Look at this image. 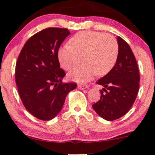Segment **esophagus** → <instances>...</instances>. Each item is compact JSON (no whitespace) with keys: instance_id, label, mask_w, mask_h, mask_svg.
Listing matches in <instances>:
<instances>
[{"instance_id":"obj_1","label":"esophagus","mask_w":155,"mask_h":155,"mask_svg":"<svg viewBox=\"0 0 155 155\" xmlns=\"http://www.w3.org/2000/svg\"><path fill=\"white\" fill-rule=\"evenodd\" d=\"M89 87L87 85H82V84H79L78 85V88L79 90H85V89H87Z\"/></svg>"}]
</instances>
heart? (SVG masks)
I'll list each match as a JSON object with an SVG mask.
<instances>
[{
    "mask_svg": "<svg viewBox=\"0 0 155 155\" xmlns=\"http://www.w3.org/2000/svg\"><path fill=\"white\" fill-rule=\"evenodd\" d=\"M71 46L59 48L58 61L65 70L76 66L83 56L84 65L71 71L68 77L78 83H84L95 75L103 76L111 71L117 61L118 44L115 38L100 31H83L70 40Z\"/></svg>",
    "mask_w": 155,
    "mask_h": 155,
    "instance_id": "b5f03b06",
    "label": "heart"
}]
</instances>
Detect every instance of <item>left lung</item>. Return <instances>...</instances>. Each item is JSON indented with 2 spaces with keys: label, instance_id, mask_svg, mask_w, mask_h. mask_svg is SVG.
<instances>
[{
  "label": "left lung",
  "instance_id": "obj_1",
  "mask_svg": "<svg viewBox=\"0 0 155 155\" xmlns=\"http://www.w3.org/2000/svg\"><path fill=\"white\" fill-rule=\"evenodd\" d=\"M117 61L111 71L97 82L104 88L100 100L92 105L99 116L109 121L122 117L130 110L139 90L140 74L134 54L121 37H117Z\"/></svg>",
  "mask_w": 155,
  "mask_h": 155
}]
</instances>
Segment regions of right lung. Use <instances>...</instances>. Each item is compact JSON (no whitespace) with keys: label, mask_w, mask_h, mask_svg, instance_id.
Wrapping results in <instances>:
<instances>
[{"label":"right lung","mask_w":155,"mask_h":155,"mask_svg":"<svg viewBox=\"0 0 155 155\" xmlns=\"http://www.w3.org/2000/svg\"><path fill=\"white\" fill-rule=\"evenodd\" d=\"M71 35L68 29L49 27L29 38L19 55L15 82L25 107L35 117L51 120L62 109L65 97L77 87L64 83L58 52Z\"/></svg>","instance_id":"right-lung-1"}]
</instances>
